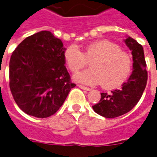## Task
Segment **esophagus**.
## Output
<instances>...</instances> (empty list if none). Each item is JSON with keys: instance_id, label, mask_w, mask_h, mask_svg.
<instances>
[{"instance_id": "obj_1", "label": "esophagus", "mask_w": 157, "mask_h": 157, "mask_svg": "<svg viewBox=\"0 0 157 157\" xmlns=\"http://www.w3.org/2000/svg\"><path fill=\"white\" fill-rule=\"evenodd\" d=\"M78 87L80 88H82V89H84V90H87V91H89V90H91V88H89V87H85V86H82V85H78Z\"/></svg>"}]
</instances>
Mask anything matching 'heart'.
Segmentation results:
<instances>
[{
    "label": "heart",
    "mask_w": 157,
    "mask_h": 157,
    "mask_svg": "<svg viewBox=\"0 0 157 157\" xmlns=\"http://www.w3.org/2000/svg\"><path fill=\"white\" fill-rule=\"evenodd\" d=\"M63 58L72 73L78 72L91 61V69L75 75V81L87 85L102 83L105 88H114L123 84L132 73V56L106 39L90 43L82 52L71 44L65 49Z\"/></svg>",
    "instance_id": "obj_1"
}]
</instances>
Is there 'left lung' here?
Instances as JSON below:
<instances>
[{
    "label": "left lung",
    "instance_id": "obj_1",
    "mask_svg": "<svg viewBox=\"0 0 157 157\" xmlns=\"http://www.w3.org/2000/svg\"><path fill=\"white\" fill-rule=\"evenodd\" d=\"M124 42L132 51L133 71L121 88L111 93H101L100 101L93 105L94 111L107 119H113L130 112L137 105L144 91L148 80L144 49L140 44L131 37Z\"/></svg>",
    "mask_w": 157,
    "mask_h": 157
}]
</instances>
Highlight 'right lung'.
<instances>
[{
  "mask_svg": "<svg viewBox=\"0 0 157 157\" xmlns=\"http://www.w3.org/2000/svg\"><path fill=\"white\" fill-rule=\"evenodd\" d=\"M63 42L49 31L25 38L9 62V87L26 114L47 118L59 110L75 84L65 67Z\"/></svg>",
  "mask_w": 157,
  "mask_h": 157,
  "instance_id": "obj_1",
  "label": "right lung"
}]
</instances>
